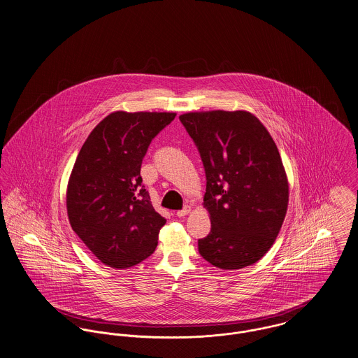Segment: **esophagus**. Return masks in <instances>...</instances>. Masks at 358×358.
<instances>
[{"label": "esophagus", "instance_id": "34e87169", "mask_svg": "<svg viewBox=\"0 0 358 358\" xmlns=\"http://www.w3.org/2000/svg\"><path fill=\"white\" fill-rule=\"evenodd\" d=\"M189 213H190V206H186V208H183L182 210H178L176 215H178V217H185V215H187Z\"/></svg>", "mask_w": 358, "mask_h": 358}]
</instances>
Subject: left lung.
Segmentation results:
<instances>
[{"label":"left lung","mask_w":358,"mask_h":358,"mask_svg":"<svg viewBox=\"0 0 358 358\" xmlns=\"http://www.w3.org/2000/svg\"><path fill=\"white\" fill-rule=\"evenodd\" d=\"M206 175L203 206L212 229L198 240L202 258L222 270L258 262L280 234L289 183L277 145L248 111H201L179 117Z\"/></svg>","instance_id":"8db88e82"}]
</instances>
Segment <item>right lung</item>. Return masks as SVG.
Wrapping results in <instances>:
<instances>
[{
	"label": "right lung",
	"instance_id": "right-lung-1",
	"mask_svg": "<svg viewBox=\"0 0 358 358\" xmlns=\"http://www.w3.org/2000/svg\"><path fill=\"white\" fill-rule=\"evenodd\" d=\"M175 113L107 115L83 145L69 178L66 209L77 236L96 258L115 268L150 257L166 218L143 186V156Z\"/></svg>",
	"mask_w": 358,
	"mask_h": 358
}]
</instances>
